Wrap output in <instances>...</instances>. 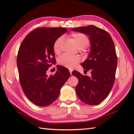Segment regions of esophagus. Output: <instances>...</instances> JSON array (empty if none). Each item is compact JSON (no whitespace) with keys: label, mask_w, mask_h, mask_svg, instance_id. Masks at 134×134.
<instances>
[{"label":"esophagus","mask_w":134,"mask_h":134,"mask_svg":"<svg viewBox=\"0 0 134 134\" xmlns=\"http://www.w3.org/2000/svg\"><path fill=\"white\" fill-rule=\"evenodd\" d=\"M72 69H69V72H70V75H72Z\"/></svg>","instance_id":"1"}]
</instances>
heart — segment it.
Wrapping results in <instances>:
<instances>
[{"label":"heart","instance_id":"obj_1","mask_svg":"<svg viewBox=\"0 0 134 134\" xmlns=\"http://www.w3.org/2000/svg\"><path fill=\"white\" fill-rule=\"evenodd\" d=\"M70 37L75 41V43L79 49H82L87 46L89 43V39L87 35L80 33L75 32L70 35ZM64 41V37L61 36L56 40L53 44V50L55 54H58L61 51V48ZM80 62V58L78 57H72L67 54H63L58 59V63L65 68L73 69Z\"/></svg>","mask_w":134,"mask_h":134}]
</instances>
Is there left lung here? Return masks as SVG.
<instances>
[{"label": "left lung", "instance_id": "8db88e82", "mask_svg": "<svg viewBox=\"0 0 134 134\" xmlns=\"http://www.w3.org/2000/svg\"><path fill=\"white\" fill-rule=\"evenodd\" d=\"M87 34L90 42V53L81 64L91 76L77 71L72 75L79 80L76 87L77 96L89 105H97L108 96L114 85L118 58L113 40L108 32L93 25L72 29Z\"/></svg>", "mask_w": 134, "mask_h": 134}]
</instances>
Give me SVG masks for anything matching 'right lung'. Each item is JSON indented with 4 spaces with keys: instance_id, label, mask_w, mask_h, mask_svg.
Returning a JSON list of instances; mask_svg holds the SVG:
<instances>
[{
    "instance_id": "right-lung-1",
    "label": "right lung",
    "mask_w": 134,
    "mask_h": 134,
    "mask_svg": "<svg viewBox=\"0 0 134 134\" xmlns=\"http://www.w3.org/2000/svg\"><path fill=\"white\" fill-rule=\"evenodd\" d=\"M66 32L62 27L38 28L30 32L20 44L17 56L20 83L26 96L38 106H47L57 100L70 77L69 70L60 65L54 75H46L55 62L54 41Z\"/></svg>"
}]
</instances>
